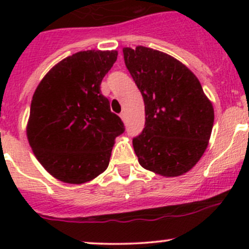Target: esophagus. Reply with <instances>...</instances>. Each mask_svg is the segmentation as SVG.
Returning <instances> with one entry per match:
<instances>
[{
    "label": "esophagus",
    "mask_w": 249,
    "mask_h": 249,
    "mask_svg": "<svg viewBox=\"0 0 249 249\" xmlns=\"http://www.w3.org/2000/svg\"><path fill=\"white\" fill-rule=\"evenodd\" d=\"M120 118H122L123 122H125V113H124V112L120 113Z\"/></svg>",
    "instance_id": "1"
}]
</instances>
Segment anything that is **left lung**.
I'll return each instance as SVG.
<instances>
[{
  "label": "left lung",
  "instance_id": "1",
  "mask_svg": "<svg viewBox=\"0 0 249 249\" xmlns=\"http://www.w3.org/2000/svg\"><path fill=\"white\" fill-rule=\"evenodd\" d=\"M123 53L144 101V129L132 140L140 165L164 177L184 175L208 145L212 102L196 76L171 55L142 46Z\"/></svg>",
  "mask_w": 249,
  "mask_h": 249
}]
</instances>
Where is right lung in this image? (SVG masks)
Segmentation results:
<instances>
[{
  "instance_id": "add662e5",
  "label": "right lung",
  "mask_w": 249,
  "mask_h": 249,
  "mask_svg": "<svg viewBox=\"0 0 249 249\" xmlns=\"http://www.w3.org/2000/svg\"><path fill=\"white\" fill-rule=\"evenodd\" d=\"M117 50H84L57 62L32 96L26 135L37 160L70 184L94 179L108 167L124 124L101 94Z\"/></svg>"
}]
</instances>
